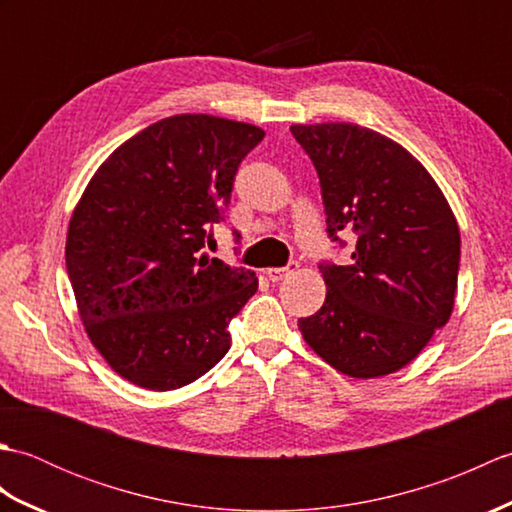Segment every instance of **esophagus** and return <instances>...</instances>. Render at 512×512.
Returning a JSON list of instances; mask_svg holds the SVG:
<instances>
[{
    "instance_id": "34e87169",
    "label": "esophagus",
    "mask_w": 512,
    "mask_h": 512,
    "mask_svg": "<svg viewBox=\"0 0 512 512\" xmlns=\"http://www.w3.org/2000/svg\"><path fill=\"white\" fill-rule=\"evenodd\" d=\"M297 268H299V264H297V262H290V264H288V266H284V268H268V270H266V275H268V279H270V281H273V284H277V281L290 277L292 273H295Z\"/></svg>"
}]
</instances>
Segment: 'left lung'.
Returning a JSON list of instances; mask_svg holds the SVG:
<instances>
[{
  "mask_svg": "<svg viewBox=\"0 0 512 512\" xmlns=\"http://www.w3.org/2000/svg\"><path fill=\"white\" fill-rule=\"evenodd\" d=\"M317 169L325 224L352 262H321L328 295L299 319L303 339L352 378L396 372L449 321L460 273V228L420 162L394 140L352 123L292 125Z\"/></svg>",
  "mask_w": 512,
  "mask_h": 512,
  "instance_id": "obj_1",
  "label": "left lung"
}]
</instances>
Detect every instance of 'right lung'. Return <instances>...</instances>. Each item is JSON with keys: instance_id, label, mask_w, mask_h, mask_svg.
<instances>
[{"instance_id": "1", "label": "right lung", "mask_w": 512, "mask_h": 512, "mask_svg": "<svg viewBox=\"0 0 512 512\" xmlns=\"http://www.w3.org/2000/svg\"><path fill=\"white\" fill-rule=\"evenodd\" d=\"M255 125L180 114L129 138L94 173L68 228L65 266L96 350L138 387L193 383L231 347L253 270L209 259ZM235 244L239 233L233 231Z\"/></svg>"}]
</instances>
